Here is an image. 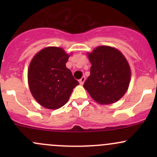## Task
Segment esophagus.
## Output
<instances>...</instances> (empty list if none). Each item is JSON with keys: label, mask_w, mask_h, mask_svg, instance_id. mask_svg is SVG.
Segmentation results:
<instances>
[{"label": "esophagus", "mask_w": 157, "mask_h": 157, "mask_svg": "<svg viewBox=\"0 0 157 157\" xmlns=\"http://www.w3.org/2000/svg\"><path fill=\"white\" fill-rule=\"evenodd\" d=\"M85 80H86V77H82L81 79H80V80H79V82H80V84L83 85V83H84V82H85Z\"/></svg>", "instance_id": "1"}]
</instances>
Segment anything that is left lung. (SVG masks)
<instances>
[{
    "mask_svg": "<svg viewBox=\"0 0 157 157\" xmlns=\"http://www.w3.org/2000/svg\"><path fill=\"white\" fill-rule=\"evenodd\" d=\"M87 55L92 66L83 87L102 105L119 100L128 90L131 80L126 58L118 49L106 45L97 47Z\"/></svg>",
    "mask_w": 157,
    "mask_h": 157,
    "instance_id": "8db88e82",
    "label": "left lung"
}]
</instances>
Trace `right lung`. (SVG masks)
I'll return each instance as SVG.
<instances>
[{"label": "right lung", "mask_w": 157, "mask_h": 157, "mask_svg": "<svg viewBox=\"0 0 157 157\" xmlns=\"http://www.w3.org/2000/svg\"><path fill=\"white\" fill-rule=\"evenodd\" d=\"M69 55L61 48L47 47L29 64L28 83L32 95L42 106L57 109L65 105L79 84L66 67Z\"/></svg>", "instance_id": "1"}]
</instances>
